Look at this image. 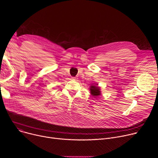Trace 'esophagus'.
Returning <instances> with one entry per match:
<instances>
[{
    "label": "esophagus",
    "instance_id": "obj_1",
    "mask_svg": "<svg viewBox=\"0 0 158 158\" xmlns=\"http://www.w3.org/2000/svg\"><path fill=\"white\" fill-rule=\"evenodd\" d=\"M72 79H73V80H76V77H72Z\"/></svg>",
    "mask_w": 158,
    "mask_h": 158
}]
</instances>
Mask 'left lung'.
I'll list each match as a JSON object with an SVG mask.
<instances>
[{
    "label": "left lung",
    "mask_w": 158,
    "mask_h": 158,
    "mask_svg": "<svg viewBox=\"0 0 158 158\" xmlns=\"http://www.w3.org/2000/svg\"><path fill=\"white\" fill-rule=\"evenodd\" d=\"M89 91H90V93H91V94L94 98H96L97 96L101 95V87L98 86V84H91L89 87Z\"/></svg>",
    "instance_id": "8db88e82"
}]
</instances>
